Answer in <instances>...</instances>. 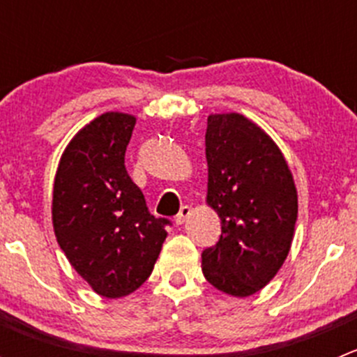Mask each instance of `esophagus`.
Masks as SVG:
<instances>
[{
  "label": "esophagus",
  "mask_w": 357,
  "mask_h": 357,
  "mask_svg": "<svg viewBox=\"0 0 357 357\" xmlns=\"http://www.w3.org/2000/svg\"><path fill=\"white\" fill-rule=\"evenodd\" d=\"M190 214H192V207H188V205H183L181 211L178 212V215H176V219H174L176 225H183V222L190 218Z\"/></svg>",
  "instance_id": "1"
}]
</instances>
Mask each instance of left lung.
Returning a JSON list of instances; mask_svg holds the SVG:
<instances>
[{"instance_id": "1", "label": "left lung", "mask_w": 357, "mask_h": 357, "mask_svg": "<svg viewBox=\"0 0 357 357\" xmlns=\"http://www.w3.org/2000/svg\"><path fill=\"white\" fill-rule=\"evenodd\" d=\"M205 158V202L221 219V236L202 252V271L214 289L250 297L290 252L298 211L294 176L271 136L236 112L208 115Z\"/></svg>"}]
</instances>
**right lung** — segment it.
<instances>
[{"instance_id": "add662e5", "label": "right lung", "mask_w": 357, "mask_h": 357, "mask_svg": "<svg viewBox=\"0 0 357 357\" xmlns=\"http://www.w3.org/2000/svg\"><path fill=\"white\" fill-rule=\"evenodd\" d=\"M136 117L105 112L79 129L53 183L56 242L72 268L107 298L138 290L153 271L167 219L149 212L124 165Z\"/></svg>"}]
</instances>
